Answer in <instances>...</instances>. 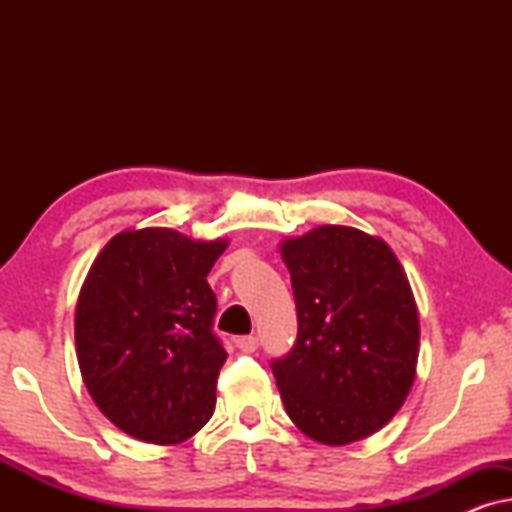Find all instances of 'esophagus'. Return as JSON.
<instances>
[{
	"instance_id": "1",
	"label": "esophagus",
	"mask_w": 512,
	"mask_h": 512,
	"mask_svg": "<svg viewBox=\"0 0 512 512\" xmlns=\"http://www.w3.org/2000/svg\"><path fill=\"white\" fill-rule=\"evenodd\" d=\"M235 345H237V349H240V352L251 354V352H256V349H258V338H256V335H242V338L235 340Z\"/></svg>"
}]
</instances>
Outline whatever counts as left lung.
<instances>
[{"label":"left lung","mask_w":512,"mask_h":512,"mask_svg":"<svg viewBox=\"0 0 512 512\" xmlns=\"http://www.w3.org/2000/svg\"><path fill=\"white\" fill-rule=\"evenodd\" d=\"M298 338L272 359L291 422L324 445L380 431L415 380L419 319L408 277L380 237L319 226L282 242Z\"/></svg>","instance_id":"8db88e82"}]
</instances>
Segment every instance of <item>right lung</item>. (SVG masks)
Wrapping results in <instances>:
<instances>
[{
	"mask_svg": "<svg viewBox=\"0 0 512 512\" xmlns=\"http://www.w3.org/2000/svg\"><path fill=\"white\" fill-rule=\"evenodd\" d=\"M226 247L142 228L95 258L76 303V356L97 408L128 436L177 445L212 417L228 354L207 275Z\"/></svg>",
	"mask_w": 512,
	"mask_h": 512,
	"instance_id": "right-lung-1",
	"label": "right lung"
}]
</instances>
